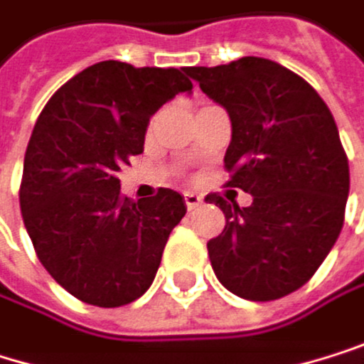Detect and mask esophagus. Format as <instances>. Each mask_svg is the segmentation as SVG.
<instances>
[{"label": "esophagus", "instance_id": "1", "mask_svg": "<svg viewBox=\"0 0 364 364\" xmlns=\"http://www.w3.org/2000/svg\"><path fill=\"white\" fill-rule=\"evenodd\" d=\"M183 200H186L188 209H196V207L203 203V198H200L196 192H183Z\"/></svg>", "mask_w": 364, "mask_h": 364}]
</instances>
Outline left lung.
<instances>
[{"instance_id": "8db88e82", "label": "left lung", "mask_w": 364, "mask_h": 364, "mask_svg": "<svg viewBox=\"0 0 364 364\" xmlns=\"http://www.w3.org/2000/svg\"><path fill=\"white\" fill-rule=\"evenodd\" d=\"M186 73L228 112L226 186L252 194L250 207L205 198L226 218L207 244L211 267L230 294L278 300L311 280L343 228L350 166L339 129L315 88L278 62L248 55Z\"/></svg>"}]
</instances>
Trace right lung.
I'll return each mask as SVG.
<instances>
[{
    "mask_svg": "<svg viewBox=\"0 0 364 364\" xmlns=\"http://www.w3.org/2000/svg\"><path fill=\"white\" fill-rule=\"evenodd\" d=\"M192 82L178 68L105 60L68 80L41 112L25 151L18 203L34 250L86 304L138 300L188 207L178 192L132 200L118 170L144 151L151 116Z\"/></svg>",
    "mask_w": 364,
    "mask_h": 364,
    "instance_id": "add662e5",
    "label": "right lung"
}]
</instances>
